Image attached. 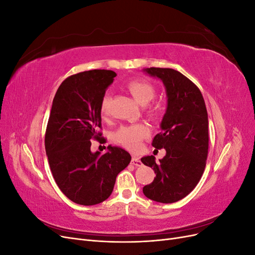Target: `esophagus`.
Instances as JSON below:
<instances>
[{
	"mask_svg": "<svg viewBox=\"0 0 255 255\" xmlns=\"http://www.w3.org/2000/svg\"><path fill=\"white\" fill-rule=\"evenodd\" d=\"M130 164L132 165H134V166H136V167H139V166H141V160L138 158L137 156H133L132 157V160H130Z\"/></svg>",
	"mask_w": 255,
	"mask_h": 255,
	"instance_id": "1",
	"label": "esophagus"
}]
</instances>
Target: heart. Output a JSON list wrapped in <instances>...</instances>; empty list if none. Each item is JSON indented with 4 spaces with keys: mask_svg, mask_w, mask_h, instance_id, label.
<instances>
[{
    "mask_svg": "<svg viewBox=\"0 0 255 255\" xmlns=\"http://www.w3.org/2000/svg\"><path fill=\"white\" fill-rule=\"evenodd\" d=\"M127 88L130 95L136 100V102L140 105H146L155 96V89L152 86V84L144 80H132L127 84ZM110 96H103L101 103H100V112L103 116L107 114L109 109ZM148 114L150 116H156L159 113L158 107L152 105L148 109ZM149 135V128L142 123L137 125L123 126L121 127L115 134V140L117 143L121 144L125 148L135 151L139 148L140 141Z\"/></svg>",
    "mask_w": 255,
    "mask_h": 255,
    "instance_id": "obj_1",
    "label": "heart"
}]
</instances>
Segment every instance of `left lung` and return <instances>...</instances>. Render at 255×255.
<instances>
[{"instance_id":"1","label":"left lung","mask_w":255,"mask_h":255,"mask_svg":"<svg viewBox=\"0 0 255 255\" xmlns=\"http://www.w3.org/2000/svg\"><path fill=\"white\" fill-rule=\"evenodd\" d=\"M143 71L161 80L168 100L161 130L152 141L155 149L164 148L166 155L159 163L153 155L141 158L156 174L142 191L153 201L173 203L190 194L204 172L208 153L206 106L201 91L181 72L154 67Z\"/></svg>"}]
</instances>
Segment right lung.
<instances>
[{"label": "right lung", "mask_w": 255, "mask_h": 255, "mask_svg": "<svg viewBox=\"0 0 255 255\" xmlns=\"http://www.w3.org/2000/svg\"><path fill=\"white\" fill-rule=\"evenodd\" d=\"M117 75L112 70H89L69 76L53 99L45 130V152L57 186L74 203L99 204L109 198L116 177L130 161L129 153L107 146L103 155L90 151L100 141V103Z\"/></svg>", "instance_id": "right-lung-1"}]
</instances>
